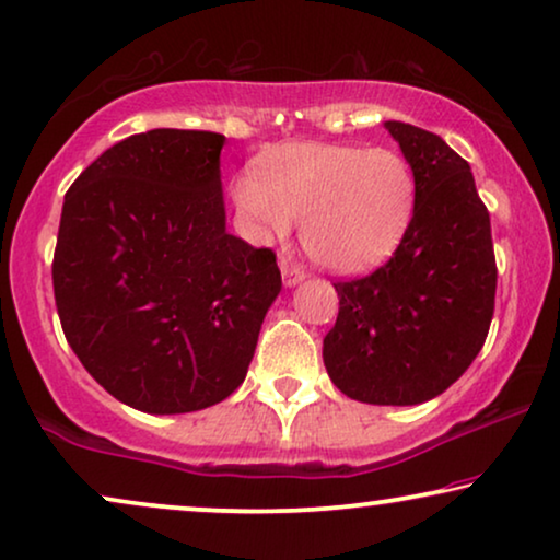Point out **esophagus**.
Segmentation results:
<instances>
[{
  "label": "esophagus",
  "mask_w": 560,
  "mask_h": 560,
  "mask_svg": "<svg viewBox=\"0 0 560 560\" xmlns=\"http://www.w3.org/2000/svg\"><path fill=\"white\" fill-rule=\"evenodd\" d=\"M280 270H282V282H285L288 288H293V285H298V282L305 280L303 267H298L295 262H290V259H285V257L280 259Z\"/></svg>",
  "instance_id": "1"
}]
</instances>
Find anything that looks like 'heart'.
<instances>
[{
    "instance_id": "b5f03b06",
    "label": "heart",
    "mask_w": 560,
    "mask_h": 560,
    "mask_svg": "<svg viewBox=\"0 0 560 560\" xmlns=\"http://www.w3.org/2000/svg\"><path fill=\"white\" fill-rule=\"evenodd\" d=\"M232 194L257 242L285 240L301 221L311 259L334 272H362L393 255L408 232L416 178L389 148L288 144L265 158L262 178L242 173Z\"/></svg>"
}]
</instances>
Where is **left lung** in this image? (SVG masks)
Here are the masks:
<instances>
[{
    "instance_id": "8db88e82",
    "label": "left lung",
    "mask_w": 560,
    "mask_h": 560,
    "mask_svg": "<svg viewBox=\"0 0 560 560\" xmlns=\"http://www.w3.org/2000/svg\"><path fill=\"white\" fill-rule=\"evenodd\" d=\"M385 127L416 178L412 219L385 265L334 282L339 316L324 364L351 400L418 405L454 385L485 347L497 262L469 163L439 135L405 121Z\"/></svg>"
}]
</instances>
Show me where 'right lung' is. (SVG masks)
<instances>
[{"mask_svg":"<svg viewBox=\"0 0 560 560\" xmlns=\"http://www.w3.org/2000/svg\"><path fill=\"white\" fill-rule=\"evenodd\" d=\"M224 135L150 129L68 188L52 255L60 326L106 393L152 416L203 410L247 377L282 280L226 232Z\"/></svg>","mask_w":560,"mask_h":560,"instance_id":"obj_1","label":"right lung"}]
</instances>
